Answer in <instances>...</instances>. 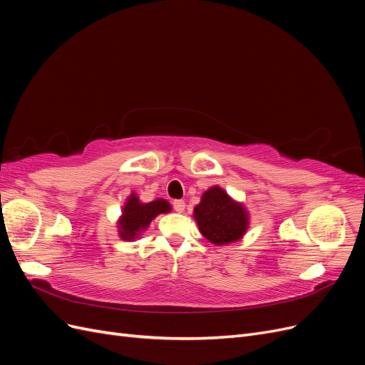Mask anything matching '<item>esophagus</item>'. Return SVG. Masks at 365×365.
I'll return each mask as SVG.
<instances>
[{
  "instance_id": "1",
  "label": "esophagus",
  "mask_w": 365,
  "mask_h": 365,
  "mask_svg": "<svg viewBox=\"0 0 365 365\" xmlns=\"http://www.w3.org/2000/svg\"><path fill=\"white\" fill-rule=\"evenodd\" d=\"M173 208H175V212L182 213L184 208H185V202L182 200H175L173 201Z\"/></svg>"
}]
</instances>
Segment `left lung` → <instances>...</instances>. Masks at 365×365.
Here are the masks:
<instances>
[{
	"label": "left lung",
	"mask_w": 365,
	"mask_h": 365,
	"mask_svg": "<svg viewBox=\"0 0 365 365\" xmlns=\"http://www.w3.org/2000/svg\"><path fill=\"white\" fill-rule=\"evenodd\" d=\"M193 216L202 236L215 245H225L242 239L248 228L245 207L231 200L217 185L202 195Z\"/></svg>",
	"instance_id": "obj_1"
}]
</instances>
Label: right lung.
Returning a JSON list of instances; mask_svg holds the SVG:
<instances>
[{
    "mask_svg": "<svg viewBox=\"0 0 365 365\" xmlns=\"http://www.w3.org/2000/svg\"><path fill=\"white\" fill-rule=\"evenodd\" d=\"M170 212V204L164 200H157L143 204L135 193H132L123 207L121 217L118 219L120 237L123 240L137 239L141 231H145L153 217L161 213Z\"/></svg>",
    "mask_w": 365,
    "mask_h": 365,
    "instance_id": "right-lung-1",
    "label": "right lung"
}]
</instances>
